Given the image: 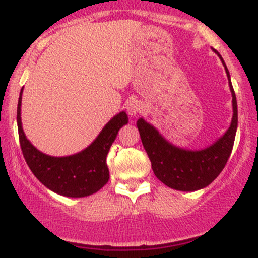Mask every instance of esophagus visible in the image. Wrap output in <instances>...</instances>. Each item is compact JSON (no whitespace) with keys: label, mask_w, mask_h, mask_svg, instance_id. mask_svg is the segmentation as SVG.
<instances>
[{"label":"esophagus","mask_w":258,"mask_h":258,"mask_svg":"<svg viewBox=\"0 0 258 258\" xmlns=\"http://www.w3.org/2000/svg\"><path fill=\"white\" fill-rule=\"evenodd\" d=\"M126 110L130 116H136V114L141 113L144 110V103L139 100H130L126 103Z\"/></svg>","instance_id":"esophagus-1"}]
</instances>
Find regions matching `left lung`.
Returning a JSON list of instances; mask_svg holds the SVG:
<instances>
[{
	"mask_svg": "<svg viewBox=\"0 0 258 258\" xmlns=\"http://www.w3.org/2000/svg\"><path fill=\"white\" fill-rule=\"evenodd\" d=\"M215 52L225 66L232 93V121L223 136L202 150H186L170 144L144 118L137 121V128L152 165L153 173L162 183L177 191H197L209 186L220 175L232 152L238 122L237 101L225 61L217 51Z\"/></svg>",
	"mask_w": 258,
	"mask_h": 258,
	"instance_id": "left-lung-1",
	"label": "left lung"
}]
</instances>
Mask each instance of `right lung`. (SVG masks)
I'll use <instances>...</instances> for the list:
<instances>
[{"instance_id":"add662e5","label":"right lung","mask_w":258,"mask_h":258,"mask_svg":"<svg viewBox=\"0 0 258 258\" xmlns=\"http://www.w3.org/2000/svg\"><path fill=\"white\" fill-rule=\"evenodd\" d=\"M22 90L17 105L18 137L23 157L33 175L43 186L61 196L76 199L96 194L110 178L106 157L119 128L128 122L126 112L122 111L113 116L95 141L81 152L64 157H53L38 151L23 132L21 122Z\"/></svg>"}]
</instances>
